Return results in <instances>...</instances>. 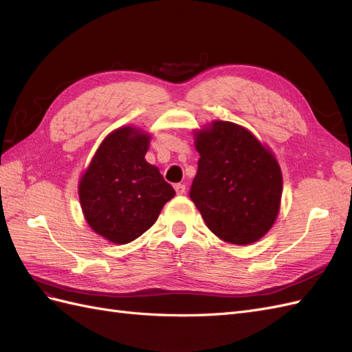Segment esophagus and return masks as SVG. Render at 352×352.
<instances>
[{
  "instance_id": "1",
  "label": "esophagus",
  "mask_w": 352,
  "mask_h": 352,
  "mask_svg": "<svg viewBox=\"0 0 352 352\" xmlns=\"http://www.w3.org/2000/svg\"><path fill=\"white\" fill-rule=\"evenodd\" d=\"M175 189H176L177 195H184L186 192V185L185 184H176Z\"/></svg>"
}]
</instances>
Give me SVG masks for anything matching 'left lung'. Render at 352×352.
I'll list each match as a JSON object with an SVG mask.
<instances>
[{"label":"left lung","mask_w":352,"mask_h":352,"mask_svg":"<svg viewBox=\"0 0 352 352\" xmlns=\"http://www.w3.org/2000/svg\"><path fill=\"white\" fill-rule=\"evenodd\" d=\"M195 146L201 158L189 197L208 229L230 243L258 241L280 206L282 173L273 154L230 122L198 132Z\"/></svg>","instance_id":"1"}]
</instances>
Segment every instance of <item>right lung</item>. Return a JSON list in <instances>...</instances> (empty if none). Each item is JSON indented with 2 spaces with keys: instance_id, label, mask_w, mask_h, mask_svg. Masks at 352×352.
I'll use <instances>...</instances> for the list:
<instances>
[{
  "instance_id": "obj_1",
  "label": "right lung",
  "mask_w": 352,
  "mask_h": 352,
  "mask_svg": "<svg viewBox=\"0 0 352 352\" xmlns=\"http://www.w3.org/2000/svg\"><path fill=\"white\" fill-rule=\"evenodd\" d=\"M150 136L133 127L110 133L79 184L88 225L113 243H127L150 229L175 189L146 163Z\"/></svg>"
}]
</instances>
